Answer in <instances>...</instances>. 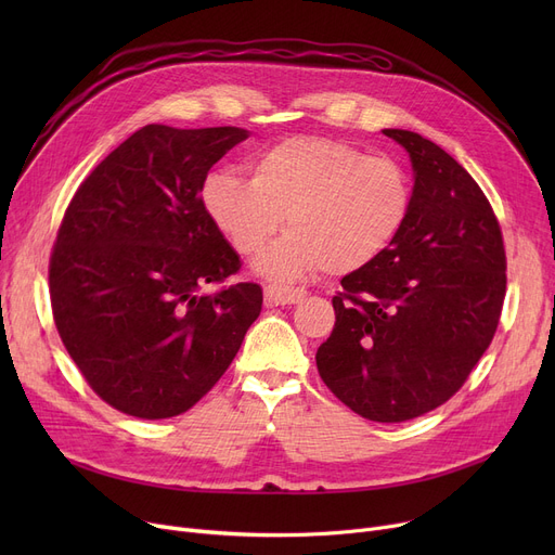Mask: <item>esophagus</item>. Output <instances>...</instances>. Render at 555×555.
<instances>
[{
    "mask_svg": "<svg viewBox=\"0 0 555 555\" xmlns=\"http://www.w3.org/2000/svg\"><path fill=\"white\" fill-rule=\"evenodd\" d=\"M306 297V289H295V287H281V285H268L266 287V306H293L299 304Z\"/></svg>",
    "mask_w": 555,
    "mask_h": 555,
    "instance_id": "34e87169",
    "label": "esophagus"
}]
</instances>
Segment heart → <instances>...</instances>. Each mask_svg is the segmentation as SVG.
Listing matches in <instances>:
<instances>
[{
	"label": "heart",
	"mask_w": 555,
	"mask_h": 555,
	"mask_svg": "<svg viewBox=\"0 0 555 555\" xmlns=\"http://www.w3.org/2000/svg\"><path fill=\"white\" fill-rule=\"evenodd\" d=\"M202 204L231 249L256 272L293 283L328 268L351 274L380 258L412 207V182L391 157L364 155L324 137H289L251 159V180L229 168L207 175Z\"/></svg>",
	"instance_id": "heart-1"
}]
</instances>
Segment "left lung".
Instances as JSON below:
<instances>
[{
  "label": "left lung",
  "instance_id": "1",
  "mask_svg": "<svg viewBox=\"0 0 555 555\" xmlns=\"http://www.w3.org/2000/svg\"><path fill=\"white\" fill-rule=\"evenodd\" d=\"M383 134L410 155V216L380 258L341 279L335 328L314 360L348 410L402 423L450 400L486 353L506 295V254L468 170L418 132Z\"/></svg>",
  "mask_w": 555,
  "mask_h": 555
}]
</instances>
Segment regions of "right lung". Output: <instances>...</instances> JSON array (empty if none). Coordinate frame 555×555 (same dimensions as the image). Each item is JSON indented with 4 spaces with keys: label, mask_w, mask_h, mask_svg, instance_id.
Here are the masks:
<instances>
[{
    "label": "right lung",
    "mask_w": 555,
    "mask_h": 555,
    "mask_svg": "<svg viewBox=\"0 0 555 555\" xmlns=\"http://www.w3.org/2000/svg\"><path fill=\"white\" fill-rule=\"evenodd\" d=\"M245 128L151 124L114 149L76 191L49 266L55 328L114 410L184 414L236 358L262 306L236 274L241 256L202 204L211 166Z\"/></svg>",
    "instance_id": "right-lung-1"
}]
</instances>
